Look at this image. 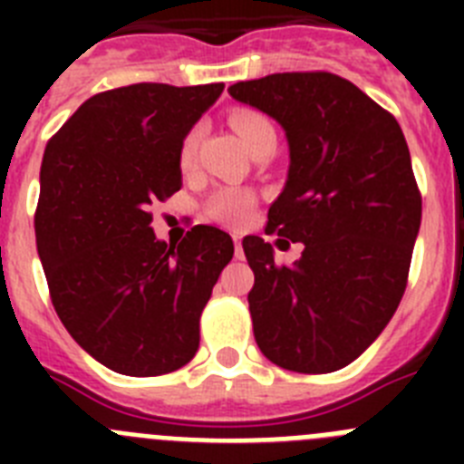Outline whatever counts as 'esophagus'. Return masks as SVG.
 <instances>
[{
  "mask_svg": "<svg viewBox=\"0 0 464 464\" xmlns=\"http://www.w3.org/2000/svg\"><path fill=\"white\" fill-rule=\"evenodd\" d=\"M232 241H235V251H237V257L244 256V251H241V235H232Z\"/></svg>",
  "mask_w": 464,
  "mask_h": 464,
  "instance_id": "34e87169",
  "label": "esophagus"
}]
</instances>
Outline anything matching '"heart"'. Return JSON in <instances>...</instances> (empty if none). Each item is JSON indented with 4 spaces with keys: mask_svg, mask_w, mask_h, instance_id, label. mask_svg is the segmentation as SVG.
<instances>
[{
    "mask_svg": "<svg viewBox=\"0 0 464 464\" xmlns=\"http://www.w3.org/2000/svg\"><path fill=\"white\" fill-rule=\"evenodd\" d=\"M229 125L235 127V132L239 134L241 141L246 143V149H251L253 143L262 137V134L274 132L272 122L267 116H262L260 111L253 109H237L229 113ZM199 141H202V127L195 125L186 132L179 146V165L183 169H190L195 162V155L199 150ZM253 207H256V197L251 192L239 190V188H225V190L216 192L213 199L208 202V216L216 220H223L229 225H241L248 216H251Z\"/></svg>",
    "mask_w": 464,
    "mask_h": 464,
    "instance_id": "heart-1",
    "label": "heart"
}]
</instances>
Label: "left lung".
I'll list each match as a JSON object with an SVG mask.
<instances>
[{"mask_svg":"<svg viewBox=\"0 0 464 464\" xmlns=\"http://www.w3.org/2000/svg\"><path fill=\"white\" fill-rule=\"evenodd\" d=\"M227 92L285 130L288 181L265 232L304 246L293 265H276L267 241L244 239L257 346L283 370H342L407 288L423 208L407 139L391 111L337 73H272Z\"/></svg>","mask_w":464,"mask_h":464,"instance_id":"8db88e82","label":"left lung"}]
</instances>
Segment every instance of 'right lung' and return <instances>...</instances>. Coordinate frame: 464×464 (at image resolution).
Instances as JSON below:
<instances>
[{
    "instance_id": "1",
    "label": "right lung",
    "mask_w": 464,
    "mask_h": 464,
    "mask_svg": "<svg viewBox=\"0 0 464 464\" xmlns=\"http://www.w3.org/2000/svg\"><path fill=\"white\" fill-rule=\"evenodd\" d=\"M223 83H134L94 94L46 143L34 213L53 306L97 362L125 376L181 370L235 244L195 225L155 239L150 207L181 190L179 146Z\"/></svg>"
}]
</instances>
